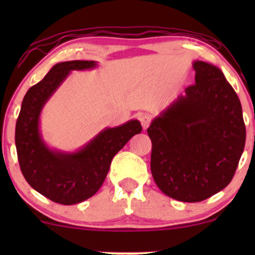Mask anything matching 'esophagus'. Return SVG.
Instances as JSON below:
<instances>
[{"label": "esophagus", "mask_w": 255, "mask_h": 255, "mask_svg": "<svg viewBox=\"0 0 255 255\" xmlns=\"http://www.w3.org/2000/svg\"><path fill=\"white\" fill-rule=\"evenodd\" d=\"M139 121H140V124H141L142 128L146 129V128H147L151 124V116L147 115V114H140Z\"/></svg>", "instance_id": "esophagus-1"}]
</instances>
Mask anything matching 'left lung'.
Returning <instances> with one entry per match:
<instances>
[{
	"instance_id": "obj_1",
	"label": "left lung",
	"mask_w": 255,
	"mask_h": 255,
	"mask_svg": "<svg viewBox=\"0 0 255 255\" xmlns=\"http://www.w3.org/2000/svg\"><path fill=\"white\" fill-rule=\"evenodd\" d=\"M195 84L152 121L151 172L172 199L198 203L225 188L246 142L240 99L223 73L195 61Z\"/></svg>"
}]
</instances>
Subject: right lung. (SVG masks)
Returning <instances> with one entry per match:
<instances>
[{"label":"right lung","mask_w":255,"mask_h":255,"mask_svg":"<svg viewBox=\"0 0 255 255\" xmlns=\"http://www.w3.org/2000/svg\"><path fill=\"white\" fill-rule=\"evenodd\" d=\"M95 61H67L55 64L42 81L22 99L15 126V146L20 169L33 189L57 204L74 205L96 194L103 184L114 156L142 130L137 120L105 128L73 153L50 150L39 131L44 104L72 71L95 68Z\"/></svg>","instance_id":"1"}]
</instances>
